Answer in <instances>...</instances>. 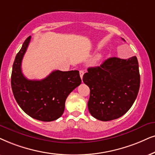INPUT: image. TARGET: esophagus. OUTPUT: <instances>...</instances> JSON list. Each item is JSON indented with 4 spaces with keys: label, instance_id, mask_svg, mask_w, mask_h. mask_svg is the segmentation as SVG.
<instances>
[{
    "label": "esophagus",
    "instance_id": "esophagus-1",
    "mask_svg": "<svg viewBox=\"0 0 155 155\" xmlns=\"http://www.w3.org/2000/svg\"><path fill=\"white\" fill-rule=\"evenodd\" d=\"M84 74V71H83V70H80V71H79V74H80V77H81V79H83Z\"/></svg>",
    "mask_w": 155,
    "mask_h": 155
}]
</instances>
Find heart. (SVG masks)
<instances>
[{"label": "heart", "instance_id": "b5f03b06", "mask_svg": "<svg viewBox=\"0 0 155 155\" xmlns=\"http://www.w3.org/2000/svg\"><path fill=\"white\" fill-rule=\"evenodd\" d=\"M101 57H102V56H101V55H100V54L97 55V56L95 57L94 60V64H97L98 62H99V61L101 60Z\"/></svg>", "mask_w": 155, "mask_h": 155}]
</instances>
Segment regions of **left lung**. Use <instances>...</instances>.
Returning <instances> with one entry per match:
<instances>
[{
    "instance_id": "left-lung-1",
    "label": "left lung",
    "mask_w": 155,
    "mask_h": 155,
    "mask_svg": "<svg viewBox=\"0 0 155 155\" xmlns=\"http://www.w3.org/2000/svg\"><path fill=\"white\" fill-rule=\"evenodd\" d=\"M83 81L90 89L88 109L91 116L104 121L118 119L129 111L137 97V58H109L99 66L88 68Z\"/></svg>"
}]
</instances>
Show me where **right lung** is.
Returning <instances> with one entry per match:
<instances>
[{
    "instance_id": "add662e5",
    "label": "right lung",
    "mask_w": 155,
    "mask_h": 155,
    "mask_svg": "<svg viewBox=\"0 0 155 155\" xmlns=\"http://www.w3.org/2000/svg\"><path fill=\"white\" fill-rule=\"evenodd\" d=\"M31 36L25 39L15 56L11 74V87L18 104L32 118L43 121L56 120L63 114L65 101L80 85L79 71L56 70L42 80H29L23 76L21 62Z\"/></svg>"
}]
</instances>
